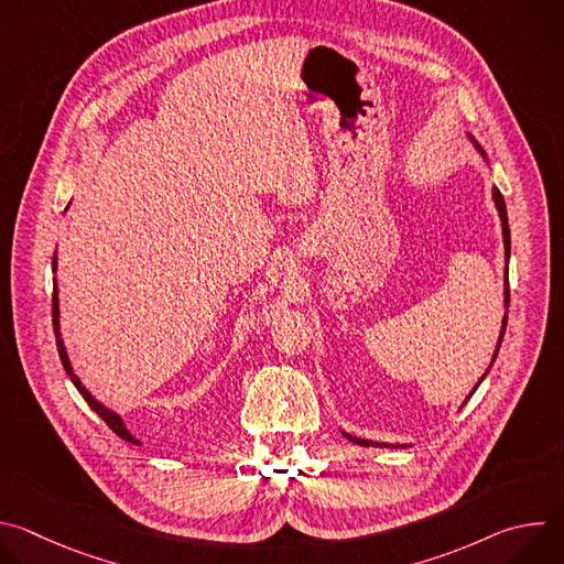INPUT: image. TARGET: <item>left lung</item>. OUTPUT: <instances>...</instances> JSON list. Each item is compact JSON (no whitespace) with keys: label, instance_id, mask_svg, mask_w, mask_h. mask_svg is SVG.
I'll list each match as a JSON object with an SVG mask.
<instances>
[{"label":"left lung","instance_id":"1","mask_svg":"<svg viewBox=\"0 0 564 564\" xmlns=\"http://www.w3.org/2000/svg\"><path fill=\"white\" fill-rule=\"evenodd\" d=\"M466 138L470 140V144L475 147V151L481 155V160H485V163L489 165V155L485 153V149H481V144L466 131ZM491 167V165H489ZM494 203H496V209H498V216H500V223H502V243H505V310L509 312V257H511V234H509V218H507V205H505V198H502V194H500V189L494 185ZM507 312H505V316H502V328H500V337H498V344H496V350H494V359H491V364H489V368H487V372L479 377V381L475 383V388L470 390V394L477 390V386L485 381V377L489 375V370H491V366H494V361H496V357H498V350H500V346H502V337H505V330H507ZM470 394L464 399V404L466 401L470 399ZM462 404V406H464ZM341 435L348 440V442H352V444H357V446H375V448H409L411 444H397V446H392V444H386V442H370V440H361V437H355V435H350V433H346V431H341Z\"/></svg>","mask_w":564,"mask_h":564}]
</instances>
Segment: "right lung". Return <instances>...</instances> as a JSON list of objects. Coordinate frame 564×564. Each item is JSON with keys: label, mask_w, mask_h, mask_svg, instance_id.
Returning a JSON list of instances; mask_svg holds the SVG:
<instances>
[{"label": "right lung", "mask_w": 564, "mask_h": 564, "mask_svg": "<svg viewBox=\"0 0 564 564\" xmlns=\"http://www.w3.org/2000/svg\"><path fill=\"white\" fill-rule=\"evenodd\" d=\"M57 272V250H55V254H53V274ZM53 330H55V344H57V352H59V359H62V366H64V370H66V375L70 377V381H73V386L79 390V394H83L85 399H87V404L91 406V411H96L102 420H105V424L120 437V440H124V442H131V444H140L133 435H131V431L127 429V424H124V420H122V415H118L116 411H111L109 406H105L100 399H96L91 392H89V388L83 383V379H79L77 375H75V370H73V366H70V359H68V352H66V346H64V339H62V326H59V296H57V279H53Z\"/></svg>", "instance_id": "obj_1"}]
</instances>
